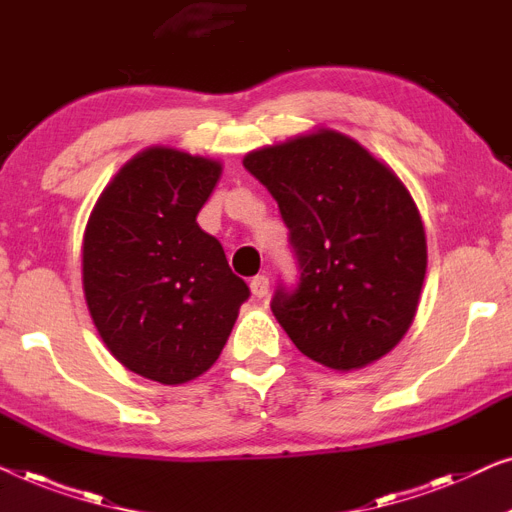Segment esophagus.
I'll list each match as a JSON object with an SVG mask.
<instances>
[{"mask_svg":"<svg viewBox=\"0 0 512 512\" xmlns=\"http://www.w3.org/2000/svg\"><path fill=\"white\" fill-rule=\"evenodd\" d=\"M250 292H253V297L264 299L266 294H269V278H266V276H255L253 280H250Z\"/></svg>","mask_w":512,"mask_h":512,"instance_id":"34e87169","label":"esophagus"}]
</instances>
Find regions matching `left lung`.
<instances>
[{
    "instance_id": "left-lung-1",
    "label": "left lung",
    "mask_w": 512,
    "mask_h": 512,
    "mask_svg": "<svg viewBox=\"0 0 512 512\" xmlns=\"http://www.w3.org/2000/svg\"><path fill=\"white\" fill-rule=\"evenodd\" d=\"M278 201L301 283L271 311L299 352L334 371L364 369L413 325L427 236L408 187L362 143L320 127L243 157Z\"/></svg>"
}]
</instances>
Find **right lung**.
Segmentation results:
<instances>
[{"mask_svg":"<svg viewBox=\"0 0 512 512\" xmlns=\"http://www.w3.org/2000/svg\"><path fill=\"white\" fill-rule=\"evenodd\" d=\"M220 174V160L150 146L122 164L85 225L92 322L125 369L162 385L211 369L250 297L197 225Z\"/></svg>","mask_w":512,"mask_h":512,"instance_id":"obj_1","label":"right lung"}]
</instances>
